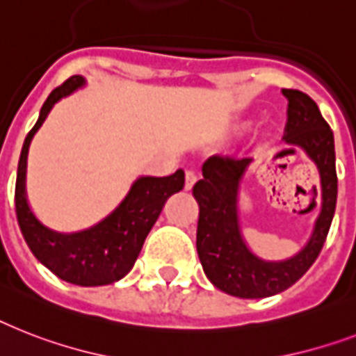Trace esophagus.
Segmentation results:
<instances>
[{
    "mask_svg": "<svg viewBox=\"0 0 356 356\" xmlns=\"http://www.w3.org/2000/svg\"><path fill=\"white\" fill-rule=\"evenodd\" d=\"M195 181H197V175H195L192 170H188V172L184 173V188H186V190H192V186L195 184Z\"/></svg>",
    "mask_w": 356,
    "mask_h": 356,
    "instance_id": "1",
    "label": "esophagus"
}]
</instances>
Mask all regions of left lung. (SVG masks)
I'll list each match as a JSON object with an SVG mask.
<instances>
[{
  "mask_svg": "<svg viewBox=\"0 0 356 356\" xmlns=\"http://www.w3.org/2000/svg\"><path fill=\"white\" fill-rule=\"evenodd\" d=\"M282 93L289 100L285 140L305 149L318 166L322 181V210L302 252L287 261H263L241 239L236 203L239 181L252 159H207L203 179L192 190L199 204L195 245L204 274L219 291L238 298H267L298 282L318 258L337 208L333 131L309 95L298 89H282Z\"/></svg>",
  "mask_w": 356,
  "mask_h": 356,
  "instance_id": "8db88e82",
  "label": "left lung"
}]
</instances>
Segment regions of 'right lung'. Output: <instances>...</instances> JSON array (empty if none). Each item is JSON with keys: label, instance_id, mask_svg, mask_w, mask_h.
I'll list each match as a JSON object with an SVG mask.
<instances>
[{"label": "right lung", "instance_id": "1", "mask_svg": "<svg viewBox=\"0 0 356 356\" xmlns=\"http://www.w3.org/2000/svg\"><path fill=\"white\" fill-rule=\"evenodd\" d=\"M83 78L74 74L58 86L42 106L40 118L27 133L16 175L14 204L19 230L45 267L60 280L82 287H97L118 282L131 270L144 245V239L157 221L170 195L184 186V172L177 170L168 177H140L129 190L128 197L115 212L97 227L76 234H58L43 227L25 199V166L31 138L42 126L53 104L74 91Z\"/></svg>", "mask_w": 356, "mask_h": 356}]
</instances>
